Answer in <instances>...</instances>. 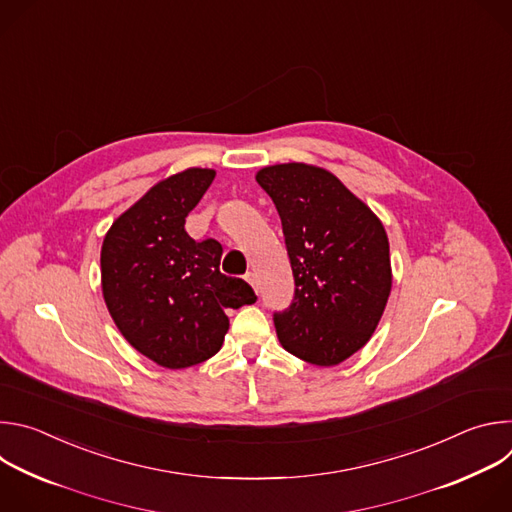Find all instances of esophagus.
<instances>
[{"label":"esophagus","mask_w":512,"mask_h":512,"mask_svg":"<svg viewBox=\"0 0 512 512\" xmlns=\"http://www.w3.org/2000/svg\"><path fill=\"white\" fill-rule=\"evenodd\" d=\"M245 279H247V281L253 285V289H255V291H259V277H257V273L249 271V273L245 275Z\"/></svg>","instance_id":"34e87169"}]
</instances>
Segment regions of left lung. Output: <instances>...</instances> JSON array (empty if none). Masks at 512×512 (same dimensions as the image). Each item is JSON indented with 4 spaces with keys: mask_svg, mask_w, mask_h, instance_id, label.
Segmentation results:
<instances>
[{
    "mask_svg": "<svg viewBox=\"0 0 512 512\" xmlns=\"http://www.w3.org/2000/svg\"><path fill=\"white\" fill-rule=\"evenodd\" d=\"M255 180L271 196L296 279V296L273 316L281 346L334 367L373 336L385 312L393 273L379 216L332 172L275 164Z\"/></svg>",
    "mask_w": 512,
    "mask_h": 512,
    "instance_id": "obj_1",
    "label": "left lung"
}]
</instances>
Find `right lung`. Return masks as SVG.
Here are the masks:
<instances>
[{"mask_svg": "<svg viewBox=\"0 0 512 512\" xmlns=\"http://www.w3.org/2000/svg\"><path fill=\"white\" fill-rule=\"evenodd\" d=\"M216 172L188 168L158 182L107 231L101 287L123 338L164 369L204 362L223 346L225 310L255 304L251 285L221 273L223 247L184 229Z\"/></svg>", "mask_w": 512, "mask_h": 512, "instance_id": "obj_1", "label": "right lung"}]
</instances>
